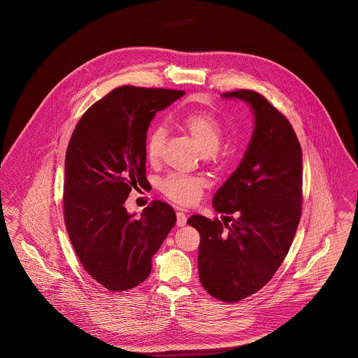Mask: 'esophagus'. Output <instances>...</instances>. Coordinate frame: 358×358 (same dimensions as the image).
Returning a JSON list of instances; mask_svg holds the SVG:
<instances>
[{"mask_svg": "<svg viewBox=\"0 0 358 358\" xmlns=\"http://www.w3.org/2000/svg\"><path fill=\"white\" fill-rule=\"evenodd\" d=\"M186 222H187V216H186V213H183V212H178V213H176V224H178V227H183V226H186Z\"/></svg>", "mask_w": 358, "mask_h": 358, "instance_id": "esophagus-1", "label": "esophagus"}]
</instances>
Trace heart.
<instances>
[{"label": "heart", "mask_w": 358, "mask_h": 358, "mask_svg": "<svg viewBox=\"0 0 358 358\" xmlns=\"http://www.w3.org/2000/svg\"><path fill=\"white\" fill-rule=\"evenodd\" d=\"M176 122L189 132L197 146L205 155L216 153L223 136V129L219 120L205 111H185L176 115ZM166 131L164 127H155L146 141V155L150 161H157ZM161 192L173 203L190 205L196 203L204 189V182L196 176L169 175L159 183Z\"/></svg>", "instance_id": "heart-1"}]
</instances>
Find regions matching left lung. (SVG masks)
<instances>
[{
	"label": "left lung",
	"mask_w": 358,
	"mask_h": 358,
	"mask_svg": "<svg viewBox=\"0 0 358 358\" xmlns=\"http://www.w3.org/2000/svg\"><path fill=\"white\" fill-rule=\"evenodd\" d=\"M222 96L251 107L254 132L238 168L212 199L216 212L229 215L227 229L201 215L187 223L201 236L205 291L230 303L263 288L289 251L302 213V149L289 121L260 94L240 90Z\"/></svg>",
	"instance_id": "1"
}]
</instances>
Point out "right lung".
<instances>
[{"label":"right lung","instance_id":"add662e5","mask_svg":"<svg viewBox=\"0 0 358 358\" xmlns=\"http://www.w3.org/2000/svg\"><path fill=\"white\" fill-rule=\"evenodd\" d=\"M183 91L120 87L78 121L64 161V220L85 271L108 291H127L152 271V257L176 223L171 205L153 201L139 217L125 208L146 183V138L157 111Z\"/></svg>","mask_w":358,"mask_h":358}]
</instances>
